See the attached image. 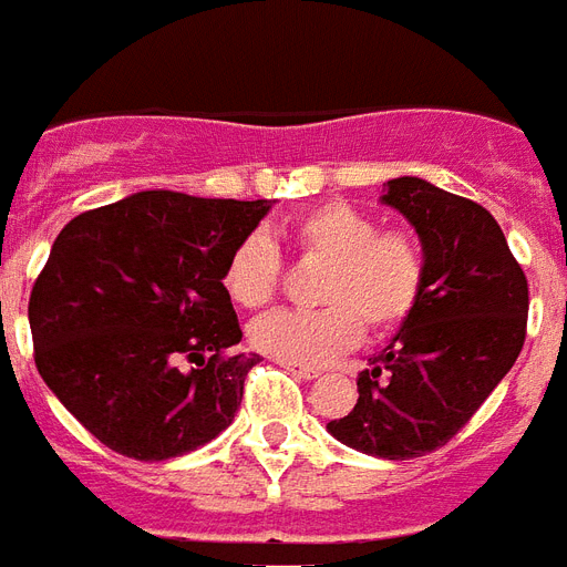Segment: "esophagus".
I'll return each mask as SVG.
<instances>
[{
    "instance_id": "obj_1",
    "label": "esophagus",
    "mask_w": 567,
    "mask_h": 567,
    "mask_svg": "<svg viewBox=\"0 0 567 567\" xmlns=\"http://www.w3.org/2000/svg\"><path fill=\"white\" fill-rule=\"evenodd\" d=\"M279 365L291 371V374H297V378H302V380L318 378V369H309V365H293V362H279Z\"/></svg>"
}]
</instances>
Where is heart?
Segmentation results:
<instances>
[{
  "label": "heart",
  "instance_id": "heart-1",
  "mask_svg": "<svg viewBox=\"0 0 567 567\" xmlns=\"http://www.w3.org/2000/svg\"><path fill=\"white\" fill-rule=\"evenodd\" d=\"M285 237L302 265H321L312 297L321 309L274 312L249 327V341L267 357L293 365H323L357 344L362 327L389 332L408 321L425 291V252L404 228H378V219L348 202H321L291 216ZM279 246L252 231L231 249L223 270L228 297L261 309L282 285Z\"/></svg>",
  "mask_w": 567,
  "mask_h": 567
}]
</instances>
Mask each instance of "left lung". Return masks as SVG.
Here are the masks:
<instances>
[{"label": "left lung", "mask_w": 567, "mask_h": 567, "mask_svg": "<svg viewBox=\"0 0 567 567\" xmlns=\"http://www.w3.org/2000/svg\"><path fill=\"white\" fill-rule=\"evenodd\" d=\"M383 205L416 228L425 291L360 371V399L327 431L362 455L410 461L446 446L512 371L529 285L494 216L422 178L386 181Z\"/></svg>", "instance_id": "1"}]
</instances>
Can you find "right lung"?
<instances>
[{
	"label": "right lung",
	"mask_w": 567,
	"mask_h": 567,
	"mask_svg": "<svg viewBox=\"0 0 567 567\" xmlns=\"http://www.w3.org/2000/svg\"><path fill=\"white\" fill-rule=\"evenodd\" d=\"M267 198L145 189L73 216L29 297L34 365L103 446L168 461L235 419L258 353L223 285Z\"/></svg>",
	"instance_id": "obj_1"
}]
</instances>
